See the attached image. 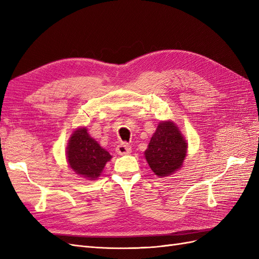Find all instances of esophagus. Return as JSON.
Segmentation results:
<instances>
[{
	"label": "esophagus",
	"instance_id": "1",
	"mask_svg": "<svg viewBox=\"0 0 259 259\" xmlns=\"http://www.w3.org/2000/svg\"><path fill=\"white\" fill-rule=\"evenodd\" d=\"M116 152L117 154L123 155V154H128L132 152V148L128 144L126 143H122L121 145H119L116 147Z\"/></svg>",
	"mask_w": 259,
	"mask_h": 259
}]
</instances>
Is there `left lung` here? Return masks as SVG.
Listing matches in <instances>:
<instances>
[{"mask_svg":"<svg viewBox=\"0 0 259 259\" xmlns=\"http://www.w3.org/2000/svg\"><path fill=\"white\" fill-rule=\"evenodd\" d=\"M187 146L185 137L174 122H161L145 151L146 160L156 176H169L182 167Z\"/></svg>","mask_w":259,"mask_h":259,"instance_id":"1","label":"left lung"}]
</instances>
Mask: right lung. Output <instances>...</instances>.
I'll use <instances>...</instances> for the list:
<instances>
[{"label":"right lung","mask_w":259,"mask_h":259,"mask_svg":"<svg viewBox=\"0 0 259 259\" xmlns=\"http://www.w3.org/2000/svg\"><path fill=\"white\" fill-rule=\"evenodd\" d=\"M111 158L110 153L89 135L86 127L77 128L69 138L67 159L70 167L77 175L95 180Z\"/></svg>","instance_id":"1"}]
</instances>
